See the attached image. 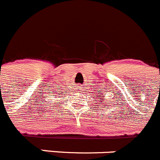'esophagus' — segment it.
Segmentation results:
<instances>
[{
    "label": "esophagus",
    "instance_id": "obj_1",
    "mask_svg": "<svg viewBox=\"0 0 160 160\" xmlns=\"http://www.w3.org/2000/svg\"><path fill=\"white\" fill-rule=\"evenodd\" d=\"M78 90H80V89H78Z\"/></svg>",
    "mask_w": 160,
    "mask_h": 160
}]
</instances>
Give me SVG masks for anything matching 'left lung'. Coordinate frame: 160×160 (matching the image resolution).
<instances>
[{
    "mask_svg": "<svg viewBox=\"0 0 160 160\" xmlns=\"http://www.w3.org/2000/svg\"><path fill=\"white\" fill-rule=\"evenodd\" d=\"M101 101H102V100H101ZM102 102H103V101H102Z\"/></svg>",
    "mask_w": 160,
    "mask_h": 160,
    "instance_id": "left-lung-1",
    "label": "left lung"
}]
</instances>
